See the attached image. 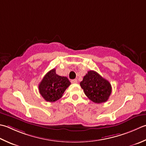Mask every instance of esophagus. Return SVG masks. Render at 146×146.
I'll list each match as a JSON object with an SVG mask.
<instances>
[{
  "mask_svg": "<svg viewBox=\"0 0 146 146\" xmlns=\"http://www.w3.org/2000/svg\"><path fill=\"white\" fill-rule=\"evenodd\" d=\"M71 82L72 83V84H77V82H78V81H77L76 79H74V80H71Z\"/></svg>",
  "mask_w": 146,
  "mask_h": 146,
  "instance_id": "34e87169",
  "label": "esophagus"
}]
</instances>
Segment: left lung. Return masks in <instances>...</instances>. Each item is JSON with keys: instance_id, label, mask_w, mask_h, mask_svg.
Returning a JSON list of instances; mask_svg holds the SVG:
<instances>
[{"instance_id": "left-lung-1", "label": "left lung", "mask_w": 146, "mask_h": 146, "mask_svg": "<svg viewBox=\"0 0 146 146\" xmlns=\"http://www.w3.org/2000/svg\"><path fill=\"white\" fill-rule=\"evenodd\" d=\"M80 84L87 98L98 104L106 102L112 91L110 83L93 70L88 71Z\"/></svg>"}]
</instances>
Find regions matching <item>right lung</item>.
I'll use <instances>...</instances> for the list:
<instances>
[{"label": "right lung", "mask_w": 146, "mask_h": 146, "mask_svg": "<svg viewBox=\"0 0 146 146\" xmlns=\"http://www.w3.org/2000/svg\"><path fill=\"white\" fill-rule=\"evenodd\" d=\"M70 84L67 77L57 75L54 68L48 71L40 83L39 92L46 101L55 102L61 98Z\"/></svg>", "instance_id": "1"}]
</instances>
